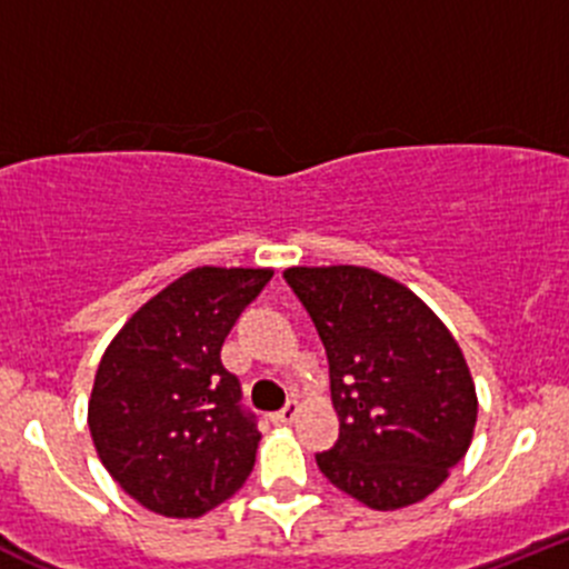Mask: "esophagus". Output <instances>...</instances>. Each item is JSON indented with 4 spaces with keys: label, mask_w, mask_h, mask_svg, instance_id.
<instances>
[{
    "label": "esophagus",
    "mask_w": 569,
    "mask_h": 569,
    "mask_svg": "<svg viewBox=\"0 0 569 569\" xmlns=\"http://www.w3.org/2000/svg\"><path fill=\"white\" fill-rule=\"evenodd\" d=\"M297 411H300V408H297V402H289L286 408H280V411L272 413V422L274 425H291L297 419Z\"/></svg>",
    "instance_id": "1"
}]
</instances>
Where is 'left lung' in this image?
Here are the masks:
<instances>
[{"mask_svg":"<svg viewBox=\"0 0 569 569\" xmlns=\"http://www.w3.org/2000/svg\"><path fill=\"white\" fill-rule=\"evenodd\" d=\"M330 363L339 442L317 456L336 489L375 511L419 503L448 481L476 433L470 367L442 319L367 267H289Z\"/></svg>","mask_w":569,"mask_h":569,"instance_id":"8db88e82","label":"left lung"}]
</instances>
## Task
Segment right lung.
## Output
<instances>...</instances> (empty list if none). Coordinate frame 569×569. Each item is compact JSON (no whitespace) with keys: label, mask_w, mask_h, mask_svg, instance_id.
Masks as SVG:
<instances>
[{"label":"right lung","mask_w":569,"mask_h":569,"mask_svg":"<svg viewBox=\"0 0 569 569\" xmlns=\"http://www.w3.org/2000/svg\"><path fill=\"white\" fill-rule=\"evenodd\" d=\"M272 269L197 267L113 336L88 400L99 461L136 503L194 520L233 498L261 433L222 363L224 336Z\"/></svg>","instance_id":"1"}]
</instances>
